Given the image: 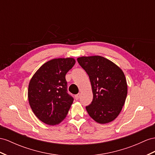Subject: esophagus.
I'll use <instances>...</instances> for the list:
<instances>
[{
	"mask_svg": "<svg viewBox=\"0 0 155 155\" xmlns=\"http://www.w3.org/2000/svg\"><path fill=\"white\" fill-rule=\"evenodd\" d=\"M79 97H80V94H78L75 95V96H74V98H75V100H78Z\"/></svg>",
	"mask_w": 155,
	"mask_h": 155,
	"instance_id": "esophagus-1",
	"label": "esophagus"
}]
</instances>
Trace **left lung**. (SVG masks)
I'll list each match as a JSON object with an SVG mask.
<instances>
[{
  "mask_svg": "<svg viewBox=\"0 0 155 155\" xmlns=\"http://www.w3.org/2000/svg\"><path fill=\"white\" fill-rule=\"evenodd\" d=\"M78 63L90 78L93 100L86 107L90 117L100 124L113 121L120 113L127 96V83L119 67L104 57H81Z\"/></svg>",
  "mask_w": 155,
  "mask_h": 155,
  "instance_id": "obj_1",
  "label": "left lung"
}]
</instances>
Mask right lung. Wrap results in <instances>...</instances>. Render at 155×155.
<instances>
[{
    "instance_id": "1",
    "label": "right lung",
    "mask_w": 155,
    "mask_h": 155,
    "mask_svg": "<svg viewBox=\"0 0 155 155\" xmlns=\"http://www.w3.org/2000/svg\"><path fill=\"white\" fill-rule=\"evenodd\" d=\"M75 63L73 58L45 63L30 81L28 98L35 115L44 123L55 125L64 119L74 99L67 92L65 74Z\"/></svg>"
}]
</instances>
